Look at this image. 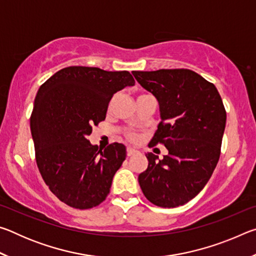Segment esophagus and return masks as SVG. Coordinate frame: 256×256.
Instances as JSON below:
<instances>
[{
    "mask_svg": "<svg viewBox=\"0 0 256 256\" xmlns=\"http://www.w3.org/2000/svg\"><path fill=\"white\" fill-rule=\"evenodd\" d=\"M126 151H128V157H130V156H133L134 154H136V152H138V151H136V149L130 148V146H128V149H126Z\"/></svg>",
    "mask_w": 256,
    "mask_h": 256,
    "instance_id": "34e87169",
    "label": "esophagus"
}]
</instances>
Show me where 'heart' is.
Returning <instances> with one entry per match:
<instances>
[{"label": "heart", "mask_w": 256, "mask_h": 256, "mask_svg": "<svg viewBox=\"0 0 256 256\" xmlns=\"http://www.w3.org/2000/svg\"><path fill=\"white\" fill-rule=\"evenodd\" d=\"M128 138H131V140H136V134H130V136H128Z\"/></svg>", "instance_id": "b5f03b06"}]
</instances>
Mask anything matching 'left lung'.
<instances>
[{
  "mask_svg": "<svg viewBox=\"0 0 256 256\" xmlns=\"http://www.w3.org/2000/svg\"><path fill=\"white\" fill-rule=\"evenodd\" d=\"M159 104L160 120L150 146L162 144L168 154L148 152V168L138 175L144 196L162 208H176L196 198L220 157L226 110L214 84L188 68L133 71Z\"/></svg>",
  "mask_w": 256,
  "mask_h": 256,
  "instance_id": "1",
  "label": "left lung"
}]
</instances>
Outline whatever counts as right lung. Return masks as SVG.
<instances>
[{
	"mask_svg": "<svg viewBox=\"0 0 256 256\" xmlns=\"http://www.w3.org/2000/svg\"><path fill=\"white\" fill-rule=\"evenodd\" d=\"M134 84L128 71L68 66L40 86L30 118L36 162L46 185L66 204L90 209L107 198L126 148L118 142L99 148L86 136L105 120L114 94Z\"/></svg>",
	"mask_w": 256,
	"mask_h": 256,
	"instance_id": "obj_1",
	"label": "right lung"
}]
</instances>
